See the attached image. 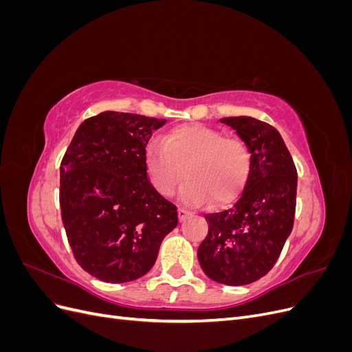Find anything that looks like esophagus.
Masks as SVG:
<instances>
[{
	"instance_id": "1",
	"label": "esophagus",
	"mask_w": 352,
	"mask_h": 352,
	"mask_svg": "<svg viewBox=\"0 0 352 352\" xmlns=\"http://www.w3.org/2000/svg\"><path fill=\"white\" fill-rule=\"evenodd\" d=\"M189 214V211L188 210H185V208H177V216H179V220L180 221H184L185 220V217Z\"/></svg>"
}]
</instances>
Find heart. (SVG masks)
I'll use <instances>...</instances> for the list:
<instances>
[{
    "instance_id": "obj_1",
    "label": "heart",
    "mask_w": 352,
    "mask_h": 352,
    "mask_svg": "<svg viewBox=\"0 0 352 352\" xmlns=\"http://www.w3.org/2000/svg\"><path fill=\"white\" fill-rule=\"evenodd\" d=\"M252 155L247 142L225 138L201 123L175 126L163 142L153 141L144 153L145 172L158 194L173 195L185 172L189 177L179 197L199 206L212 199L223 206L236 199L251 173Z\"/></svg>"
}]
</instances>
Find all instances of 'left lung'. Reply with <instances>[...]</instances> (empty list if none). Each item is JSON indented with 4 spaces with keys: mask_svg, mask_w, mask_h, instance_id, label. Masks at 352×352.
Masks as SVG:
<instances>
[{
    "mask_svg": "<svg viewBox=\"0 0 352 352\" xmlns=\"http://www.w3.org/2000/svg\"><path fill=\"white\" fill-rule=\"evenodd\" d=\"M252 155L251 173L239 198L206 216L208 233L198 261L210 279L248 285L267 274L289 238L296 202V168L280 133L250 116L223 117Z\"/></svg>",
    "mask_w": 352,
    "mask_h": 352,
    "instance_id": "1",
    "label": "left lung"
}]
</instances>
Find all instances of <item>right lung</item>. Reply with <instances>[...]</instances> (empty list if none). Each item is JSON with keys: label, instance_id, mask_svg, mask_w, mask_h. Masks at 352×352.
Listing matches in <instances>:
<instances>
[{"label": "right lung", "instance_id": "add662e5", "mask_svg": "<svg viewBox=\"0 0 352 352\" xmlns=\"http://www.w3.org/2000/svg\"><path fill=\"white\" fill-rule=\"evenodd\" d=\"M167 120L104 111L85 120L60 166L61 219L80 267L102 282L141 278L177 226L176 206L146 176L144 153Z\"/></svg>", "mask_w": 352, "mask_h": 352}]
</instances>
